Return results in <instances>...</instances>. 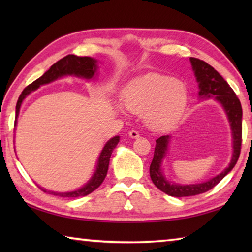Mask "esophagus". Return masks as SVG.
I'll use <instances>...</instances> for the list:
<instances>
[{
    "label": "esophagus",
    "instance_id": "obj_1",
    "mask_svg": "<svg viewBox=\"0 0 252 252\" xmlns=\"http://www.w3.org/2000/svg\"><path fill=\"white\" fill-rule=\"evenodd\" d=\"M129 136H130V138H132V139H136V138H139L140 134H139L138 131L131 130V131L129 132Z\"/></svg>",
    "mask_w": 252,
    "mask_h": 252
}]
</instances>
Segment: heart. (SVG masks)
Segmentation results:
<instances>
[{
  "instance_id": "b5f03b06",
  "label": "heart",
  "mask_w": 252,
  "mask_h": 252,
  "mask_svg": "<svg viewBox=\"0 0 252 252\" xmlns=\"http://www.w3.org/2000/svg\"><path fill=\"white\" fill-rule=\"evenodd\" d=\"M123 104L143 114L153 130H165L180 120L188 105L187 85L171 76L150 74L132 81L123 91Z\"/></svg>"
}]
</instances>
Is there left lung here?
<instances>
[{
  "mask_svg": "<svg viewBox=\"0 0 252 252\" xmlns=\"http://www.w3.org/2000/svg\"><path fill=\"white\" fill-rule=\"evenodd\" d=\"M190 63L192 66L195 80L198 82L199 99L206 100L213 97L217 102H219L225 114H227L232 135V156L228 167L218 176L203 182L181 185V183L169 181L164 176L163 170H162V163L168 155L171 136L162 135L159 139H157L155 155H153V159L150 164L151 180L162 192L177 198L191 197V195L207 192L218 185L236 165L239 156H240L242 141V108L236 93L227 83V81L208 63L195 58H190Z\"/></svg>",
  "mask_w": 252,
  "mask_h": 252,
  "instance_id": "1",
  "label": "left lung"
}]
</instances>
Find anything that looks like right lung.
<instances>
[{
    "instance_id": "right-lung-1",
    "label": "right lung",
    "mask_w": 252,
    "mask_h": 252,
    "mask_svg": "<svg viewBox=\"0 0 252 252\" xmlns=\"http://www.w3.org/2000/svg\"><path fill=\"white\" fill-rule=\"evenodd\" d=\"M97 69H99V66H97V60L95 59L90 57H76V55L73 54L66 55V57L61 59L57 63H54L43 75L40 76L39 79L35 80L34 82H32L24 89L22 93H21V95L19 96L18 103H16L15 119H18L19 117L20 108L21 105H22L25 97H27L30 93L35 91L36 89H39L41 85L49 84L55 80L63 78V76L71 75L85 80H93L97 75ZM119 141H120V136L117 135L111 138L109 141L104 144L99 158H97L95 170L94 172H93L92 177L89 179V181L85 183V185L79 188V189L73 191H67V192H55V191H48L44 189V188L40 187L42 191L64 198H78L90 194L101 186V183L103 182L104 178L106 177V173H108L109 169L110 157L112 155V151L114 150V148L117 147Z\"/></svg>"
}]
</instances>
